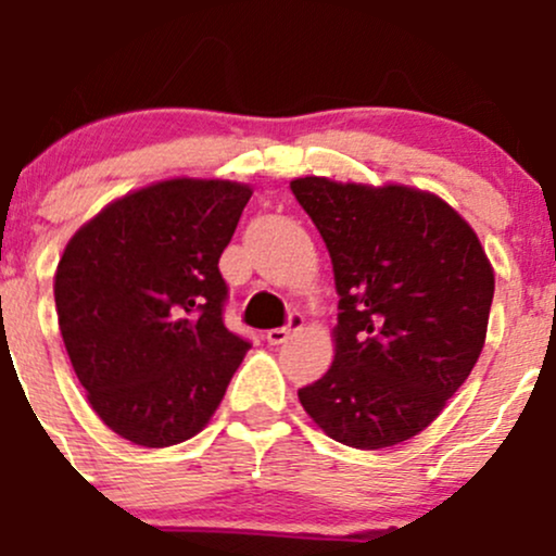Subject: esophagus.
Wrapping results in <instances>:
<instances>
[{"instance_id": "esophagus-1", "label": "esophagus", "mask_w": 556, "mask_h": 556, "mask_svg": "<svg viewBox=\"0 0 556 556\" xmlns=\"http://www.w3.org/2000/svg\"><path fill=\"white\" fill-rule=\"evenodd\" d=\"M300 327H303V316L290 314V318H287L285 327H277V329L266 331V342H269V344H282V342L290 340V337L295 334Z\"/></svg>"}]
</instances>
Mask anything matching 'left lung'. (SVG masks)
Masks as SVG:
<instances>
[{"label":"left lung","instance_id":"obj_1","mask_svg":"<svg viewBox=\"0 0 556 556\" xmlns=\"http://www.w3.org/2000/svg\"><path fill=\"white\" fill-rule=\"evenodd\" d=\"M292 195L327 242L337 303L334 363L298 389L334 442L394 446L424 431L473 371L494 271L442 198L300 177Z\"/></svg>","mask_w":556,"mask_h":556}]
</instances>
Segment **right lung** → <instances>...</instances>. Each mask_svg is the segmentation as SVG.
<instances>
[{"mask_svg":"<svg viewBox=\"0 0 556 556\" xmlns=\"http://www.w3.org/2000/svg\"><path fill=\"white\" fill-rule=\"evenodd\" d=\"M251 188L164 180L83 225L54 274L70 363L96 416L140 446L195 437L251 342L225 327L219 258Z\"/></svg>","mask_w":556,"mask_h":556,"instance_id":"right-lung-1","label":"right lung"}]
</instances>
